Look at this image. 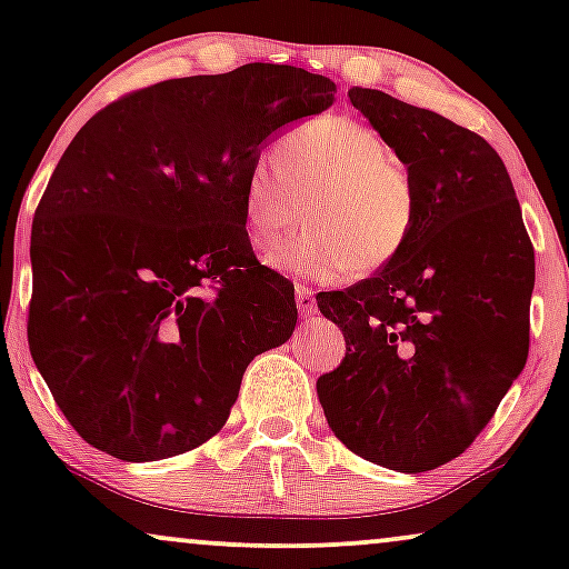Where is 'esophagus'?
<instances>
[{
  "mask_svg": "<svg viewBox=\"0 0 569 569\" xmlns=\"http://www.w3.org/2000/svg\"><path fill=\"white\" fill-rule=\"evenodd\" d=\"M297 307L305 318H310L312 312H316V297H312V291L302 283H297Z\"/></svg>",
  "mask_w": 569,
  "mask_h": 569,
  "instance_id": "34e87169",
  "label": "esophagus"
}]
</instances>
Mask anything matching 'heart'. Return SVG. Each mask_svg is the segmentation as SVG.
<instances>
[{
    "instance_id": "obj_1",
    "label": "heart",
    "mask_w": 569,
    "mask_h": 569,
    "mask_svg": "<svg viewBox=\"0 0 569 569\" xmlns=\"http://www.w3.org/2000/svg\"><path fill=\"white\" fill-rule=\"evenodd\" d=\"M312 224L267 253V264L302 280H339L396 262L420 221V194L393 147L348 114L297 126L243 181L248 238L270 243L305 217Z\"/></svg>"
}]
</instances>
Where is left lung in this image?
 Listing matches in <instances>:
<instances>
[{
	"instance_id": "8db88e82",
	"label": "left lung",
	"mask_w": 569,
	"mask_h": 569,
	"mask_svg": "<svg viewBox=\"0 0 569 569\" xmlns=\"http://www.w3.org/2000/svg\"><path fill=\"white\" fill-rule=\"evenodd\" d=\"M348 98L407 166L420 221L375 278L316 297L348 345L318 377V401L350 452L433 471L471 447L525 369L535 251L511 176L479 133L382 90Z\"/></svg>"
}]
</instances>
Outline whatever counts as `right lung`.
I'll return each mask as SVG.
<instances>
[{"label":"right lung","mask_w":569,"mask_h":569,"mask_svg":"<svg viewBox=\"0 0 569 569\" xmlns=\"http://www.w3.org/2000/svg\"><path fill=\"white\" fill-rule=\"evenodd\" d=\"M335 93L246 63L133 90L71 139L31 224L29 348L96 449L149 462L200 447L248 363L293 335V286L253 257L243 181L267 139Z\"/></svg>","instance_id":"1"}]
</instances>
